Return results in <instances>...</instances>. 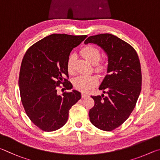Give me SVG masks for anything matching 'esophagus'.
Returning <instances> with one entry per match:
<instances>
[{"instance_id": "obj_1", "label": "esophagus", "mask_w": 160, "mask_h": 160, "mask_svg": "<svg viewBox=\"0 0 160 160\" xmlns=\"http://www.w3.org/2000/svg\"><path fill=\"white\" fill-rule=\"evenodd\" d=\"M87 96H88V94H86L85 93H82V98H85L87 97Z\"/></svg>"}]
</instances>
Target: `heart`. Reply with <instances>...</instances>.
<instances>
[{"label": "heart", "instance_id": "heart-1", "mask_svg": "<svg viewBox=\"0 0 160 160\" xmlns=\"http://www.w3.org/2000/svg\"><path fill=\"white\" fill-rule=\"evenodd\" d=\"M82 55L88 62L96 65V69L98 72H103L106 68L104 63H100L99 61L101 58V53L98 48L93 46H87L82 50ZM76 60L74 54H71L67 60V69L69 73L74 72V64ZM98 80L94 76L81 75L75 78L74 86L78 90L82 91H89L98 84Z\"/></svg>", "mask_w": 160, "mask_h": 160}]
</instances>
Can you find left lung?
I'll return each mask as SVG.
<instances>
[{"mask_svg":"<svg viewBox=\"0 0 160 160\" xmlns=\"http://www.w3.org/2000/svg\"><path fill=\"white\" fill-rule=\"evenodd\" d=\"M89 43L97 44L108 57V74L99 87L108 95L91 96L95 104L89 117L98 128L110 131L122 125L135 108L141 91V64L135 49L116 36H91L84 42Z\"/></svg>","mask_w":160,"mask_h":160,"instance_id":"obj_1","label":"left lung"}]
</instances>
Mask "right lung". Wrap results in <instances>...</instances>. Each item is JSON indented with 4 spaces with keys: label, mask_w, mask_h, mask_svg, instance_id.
<instances>
[{
    "label": "right lung",
    "mask_w": 160,
    "mask_h": 160,
    "mask_svg": "<svg viewBox=\"0 0 160 160\" xmlns=\"http://www.w3.org/2000/svg\"><path fill=\"white\" fill-rule=\"evenodd\" d=\"M86 37L53 33L32 45L24 54L19 77L21 101L28 117L41 130L62 127L70 108L82 98L76 90L60 96L57 89L60 83L64 87L62 91L72 88L64 78L69 77L67 60L72 49Z\"/></svg>",
    "instance_id": "obj_1"
}]
</instances>
